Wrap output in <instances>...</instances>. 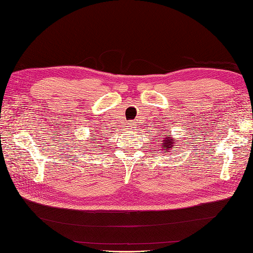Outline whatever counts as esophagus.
<instances>
[{"mask_svg": "<svg viewBox=\"0 0 253 253\" xmlns=\"http://www.w3.org/2000/svg\"><path fill=\"white\" fill-rule=\"evenodd\" d=\"M130 126H133V123H130ZM132 128H135V127H132Z\"/></svg>", "mask_w": 253, "mask_h": 253, "instance_id": "1", "label": "esophagus"}]
</instances>
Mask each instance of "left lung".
<instances>
[{
  "instance_id": "obj_1",
  "label": "left lung",
  "mask_w": 253,
  "mask_h": 253,
  "mask_svg": "<svg viewBox=\"0 0 253 253\" xmlns=\"http://www.w3.org/2000/svg\"><path fill=\"white\" fill-rule=\"evenodd\" d=\"M165 133H170V132L166 130ZM162 137H165V138H163V139H164V140H163L164 143H162V148H163V149H166V152H169L168 150L173 149L174 146H176L175 143L177 142V140H176V139H174V138H171V137H166L165 135H162ZM158 139H159V138H158Z\"/></svg>"
}]
</instances>
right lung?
Returning <instances> with one entry per match:
<instances>
[{"instance_id": "add662e5", "label": "right lung", "mask_w": 253, "mask_h": 253, "mask_svg": "<svg viewBox=\"0 0 253 253\" xmlns=\"http://www.w3.org/2000/svg\"><path fill=\"white\" fill-rule=\"evenodd\" d=\"M94 140H96V139H93V140H92V141H94Z\"/></svg>"}]
</instances>
